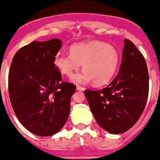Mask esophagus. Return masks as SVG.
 I'll return each instance as SVG.
<instances>
[{
  "mask_svg": "<svg viewBox=\"0 0 160 160\" xmlns=\"http://www.w3.org/2000/svg\"><path fill=\"white\" fill-rule=\"evenodd\" d=\"M76 88L78 91H84V90H85V88H84V87L80 86V85H77Z\"/></svg>",
  "mask_w": 160,
  "mask_h": 160,
  "instance_id": "esophagus-1",
  "label": "esophagus"
}]
</instances>
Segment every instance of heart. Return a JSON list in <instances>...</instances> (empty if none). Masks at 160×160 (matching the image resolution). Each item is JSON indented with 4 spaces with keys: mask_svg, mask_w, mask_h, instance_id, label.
<instances>
[{
    "mask_svg": "<svg viewBox=\"0 0 160 160\" xmlns=\"http://www.w3.org/2000/svg\"><path fill=\"white\" fill-rule=\"evenodd\" d=\"M55 63L67 77L76 73L81 65L85 71L73 77L72 81L85 84L93 81L96 85L108 83L116 74L119 63V54L113 46L93 41L72 46L70 53H59Z\"/></svg>",
    "mask_w": 160,
    "mask_h": 160,
    "instance_id": "heart-1",
    "label": "heart"
}]
</instances>
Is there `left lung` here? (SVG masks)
I'll return each mask as SVG.
<instances>
[{"instance_id":"8db88e82","label":"left lung","mask_w":160,"mask_h":160,"mask_svg":"<svg viewBox=\"0 0 160 160\" xmlns=\"http://www.w3.org/2000/svg\"><path fill=\"white\" fill-rule=\"evenodd\" d=\"M149 94V73L144 57L131 41L125 39L119 72L107 87L85 90L97 123L112 134L128 131L146 107Z\"/></svg>"}]
</instances>
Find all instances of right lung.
<instances>
[{"instance_id": "1", "label": "right lung", "mask_w": 160, "mask_h": 160, "mask_svg": "<svg viewBox=\"0 0 160 160\" xmlns=\"http://www.w3.org/2000/svg\"><path fill=\"white\" fill-rule=\"evenodd\" d=\"M62 41L32 42L13 58L8 92L16 116L24 128L39 136H50L65 126L71 97L76 86L62 82L55 66Z\"/></svg>"}]
</instances>
